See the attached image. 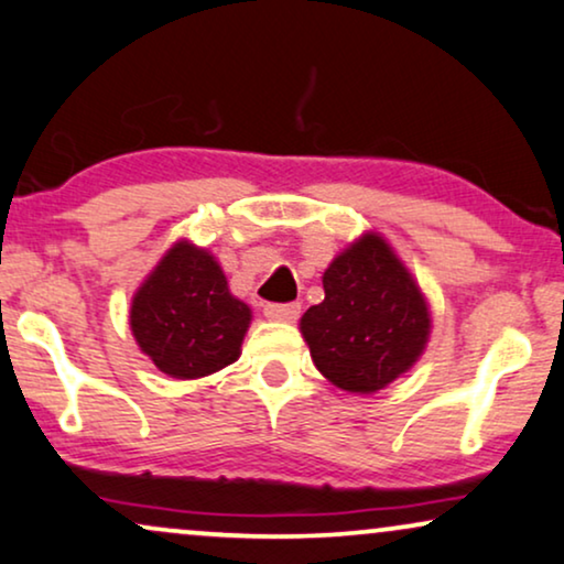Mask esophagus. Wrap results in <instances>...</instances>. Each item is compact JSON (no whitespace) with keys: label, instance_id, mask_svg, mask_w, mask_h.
Returning a JSON list of instances; mask_svg holds the SVG:
<instances>
[{"label":"esophagus","instance_id":"obj_1","mask_svg":"<svg viewBox=\"0 0 564 564\" xmlns=\"http://www.w3.org/2000/svg\"><path fill=\"white\" fill-rule=\"evenodd\" d=\"M265 317L270 319H281V323H294L302 312V304L299 302H289V304H265Z\"/></svg>","mask_w":564,"mask_h":564}]
</instances>
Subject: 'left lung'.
Masks as SVG:
<instances>
[{
  "label": "left lung",
  "instance_id": "left-lung-1",
  "mask_svg": "<svg viewBox=\"0 0 564 564\" xmlns=\"http://www.w3.org/2000/svg\"><path fill=\"white\" fill-rule=\"evenodd\" d=\"M325 299L304 312L315 367L348 393H377L413 367L430 338V310L382 237L367 234L330 262Z\"/></svg>",
  "mask_w": 564,
  "mask_h": 564
}]
</instances>
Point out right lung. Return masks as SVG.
Wrapping results in <instances>:
<instances>
[{"mask_svg": "<svg viewBox=\"0 0 564 564\" xmlns=\"http://www.w3.org/2000/svg\"><path fill=\"white\" fill-rule=\"evenodd\" d=\"M249 317L218 262L180 241L134 294L130 325L161 372L197 380L237 361Z\"/></svg>", "mask_w": 564, "mask_h": 564, "instance_id": "right-lung-1", "label": "right lung"}]
</instances>
